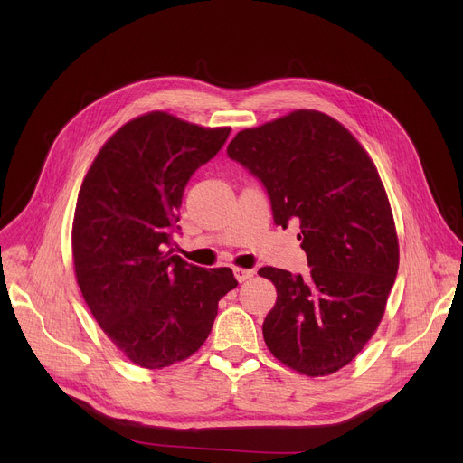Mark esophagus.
<instances>
[{"label":"esophagus","instance_id":"34e87169","mask_svg":"<svg viewBox=\"0 0 463 463\" xmlns=\"http://www.w3.org/2000/svg\"><path fill=\"white\" fill-rule=\"evenodd\" d=\"M254 275V269H243V268H234V277L236 280L241 284L245 280H249Z\"/></svg>","mask_w":463,"mask_h":463}]
</instances>
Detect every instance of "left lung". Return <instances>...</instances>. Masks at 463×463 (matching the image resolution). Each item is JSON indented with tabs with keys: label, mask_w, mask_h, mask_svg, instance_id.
<instances>
[{
	"label": "left lung",
	"mask_w": 463,
	"mask_h": 463,
	"mask_svg": "<svg viewBox=\"0 0 463 463\" xmlns=\"http://www.w3.org/2000/svg\"><path fill=\"white\" fill-rule=\"evenodd\" d=\"M227 154L268 188L277 225H300L311 266L307 277L258 271L277 288L263 341L302 375L335 373L373 337L400 268L379 172L350 129L317 109L241 129Z\"/></svg>",
	"instance_id": "8db88e82"
}]
</instances>
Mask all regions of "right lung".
Returning a JSON list of instances; mask_svg holds the SVG:
<instances>
[{
	"label": "right lung",
	"mask_w": 463,
	"mask_h": 463,
	"mask_svg": "<svg viewBox=\"0 0 463 463\" xmlns=\"http://www.w3.org/2000/svg\"><path fill=\"white\" fill-rule=\"evenodd\" d=\"M166 111L128 120L99 150L77 200L71 247L82 297L117 350L163 370L207 341L232 269H203L170 249L190 175L225 145Z\"/></svg>",
	"instance_id": "obj_1"
}]
</instances>
